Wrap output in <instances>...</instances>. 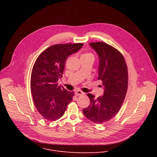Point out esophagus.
I'll list each match as a JSON object with an SVG mask.
<instances>
[{
  "label": "esophagus",
  "mask_w": 157,
  "mask_h": 157,
  "mask_svg": "<svg viewBox=\"0 0 157 157\" xmlns=\"http://www.w3.org/2000/svg\"><path fill=\"white\" fill-rule=\"evenodd\" d=\"M75 94L76 96H81V95H83L84 94V93L83 92H82L80 90H77L76 92H75Z\"/></svg>",
  "instance_id": "34e87169"
}]
</instances>
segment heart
I'll return each instance as SVG.
<instances>
[{
    "instance_id": "heart-1",
    "label": "heart",
    "mask_w": 157,
    "mask_h": 157,
    "mask_svg": "<svg viewBox=\"0 0 157 157\" xmlns=\"http://www.w3.org/2000/svg\"><path fill=\"white\" fill-rule=\"evenodd\" d=\"M81 58H92L94 59V55L91 53H84L81 55Z\"/></svg>"
}]
</instances>
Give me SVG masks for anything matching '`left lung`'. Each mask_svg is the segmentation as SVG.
Returning <instances> with one entry per match:
<instances>
[{"mask_svg":"<svg viewBox=\"0 0 157 157\" xmlns=\"http://www.w3.org/2000/svg\"><path fill=\"white\" fill-rule=\"evenodd\" d=\"M99 58L98 79L102 81L104 94L95 99L87 94L90 105L83 109V114L93 122L102 124L113 119L120 110L128 86L127 66L122 55L104 42L89 43Z\"/></svg>","mask_w":157,"mask_h":157,"instance_id":"obj_1","label":"left lung"}]
</instances>
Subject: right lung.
Returning <instances> with one entry per match:
<instances>
[{
	"label": "right lung",
	"mask_w": 157,
	"mask_h": 157,
	"mask_svg": "<svg viewBox=\"0 0 157 157\" xmlns=\"http://www.w3.org/2000/svg\"><path fill=\"white\" fill-rule=\"evenodd\" d=\"M82 46V43L55 44L44 50L36 59L30 88L35 107L44 119L54 121L61 117L73 100L74 92L67 91L57 82L63 77L66 59Z\"/></svg>",
	"instance_id": "1"
}]
</instances>
